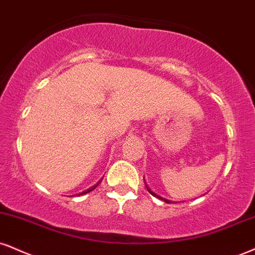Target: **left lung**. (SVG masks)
<instances>
[{"mask_svg": "<svg viewBox=\"0 0 255 255\" xmlns=\"http://www.w3.org/2000/svg\"><path fill=\"white\" fill-rule=\"evenodd\" d=\"M143 180H145V179H143ZM145 185H146V189H147V191H148L149 192V194H151L152 196H154V197H157V198H159V199H161V201H164L165 202V203H170V199H166V198H162L161 197V196H159V195H157V194H155V192H153L152 191V190L151 189H149L148 188V185H147V184H146V182H145Z\"/></svg>", "mask_w": 255, "mask_h": 255, "instance_id": "left-lung-1", "label": "left lung"}]
</instances>
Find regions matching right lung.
I'll return each instance as SVG.
<instances>
[{"mask_svg": "<svg viewBox=\"0 0 255 255\" xmlns=\"http://www.w3.org/2000/svg\"><path fill=\"white\" fill-rule=\"evenodd\" d=\"M102 179H103V178H101V179H100V180H98V182H97L96 184H95V185H93V186H91V188H89L88 190H85V191H83V192H81V194H78V196H79V195H84V194H88V192L93 191V190H94L95 188H96V186H97V185H100V184H101V182H102Z\"/></svg>", "mask_w": 255, "mask_h": 255, "instance_id": "right-lung-1", "label": "right lung"}]
</instances>
